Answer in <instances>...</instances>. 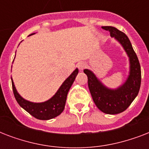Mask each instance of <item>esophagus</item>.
Returning <instances> with one entry per match:
<instances>
[{
    "label": "esophagus",
    "mask_w": 149,
    "mask_h": 149,
    "mask_svg": "<svg viewBox=\"0 0 149 149\" xmlns=\"http://www.w3.org/2000/svg\"><path fill=\"white\" fill-rule=\"evenodd\" d=\"M77 66H78V68H79V70H80V71H83V70L86 68V64L84 63H78V65H77Z\"/></svg>",
    "instance_id": "obj_1"
}]
</instances>
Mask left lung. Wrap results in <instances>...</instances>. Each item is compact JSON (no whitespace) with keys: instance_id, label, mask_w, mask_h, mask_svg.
Returning <instances> with one entry per match:
<instances>
[{"instance_id":"left-lung-1","label":"left lung","mask_w":149,"mask_h":149,"mask_svg":"<svg viewBox=\"0 0 149 149\" xmlns=\"http://www.w3.org/2000/svg\"><path fill=\"white\" fill-rule=\"evenodd\" d=\"M102 29L110 31L111 37L115 38L126 52L130 63L128 77L121 86L111 89L104 86L91 70L85 69L84 72L88 78L89 90L96 106L104 113L117 114L125 111L138 95L141 86V66L129 38L124 32L112 26Z\"/></svg>"}]
</instances>
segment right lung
<instances>
[{
	"mask_svg": "<svg viewBox=\"0 0 149 149\" xmlns=\"http://www.w3.org/2000/svg\"><path fill=\"white\" fill-rule=\"evenodd\" d=\"M34 34L35 33L31 34L30 36ZM78 72H79L78 69H76L70 77L63 82L57 92L55 93V95L52 97L49 100L42 103L30 102L24 99L22 96H20L15 88V84L11 78L12 89L15 99L20 106L25 110L28 113L33 116L34 118L39 120H49L52 118H56L64 110L68 92L73 84Z\"/></svg>",
	"mask_w": 149,
	"mask_h": 149,
	"instance_id": "1",
	"label": "right lung"
}]
</instances>
